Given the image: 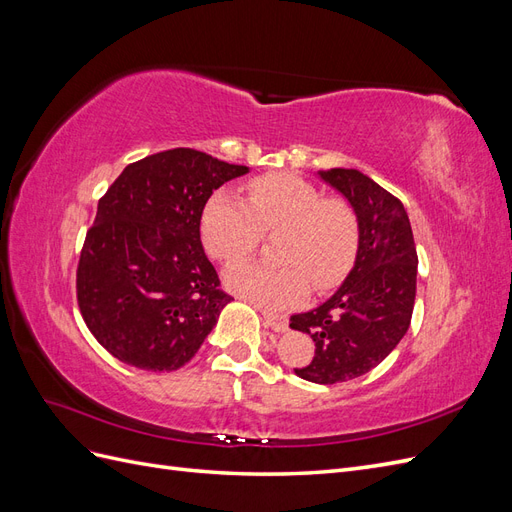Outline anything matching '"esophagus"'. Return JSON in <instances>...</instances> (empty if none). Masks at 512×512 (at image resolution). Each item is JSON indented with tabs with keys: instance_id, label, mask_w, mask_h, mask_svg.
I'll use <instances>...</instances> for the list:
<instances>
[{
	"instance_id": "esophagus-1",
	"label": "esophagus",
	"mask_w": 512,
	"mask_h": 512,
	"mask_svg": "<svg viewBox=\"0 0 512 512\" xmlns=\"http://www.w3.org/2000/svg\"><path fill=\"white\" fill-rule=\"evenodd\" d=\"M262 318H265V324L269 329H273L275 333H282V331H286L288 329V320H286V316H280V314H271V312H262Z\"/></svg>"
}]
</instances>
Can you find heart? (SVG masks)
<instances>
[{"label": "heart", "instance_id": "1", "mask_svg": "<svg viewBox=\"0 0 512 512\" xmlns=\"http://www.w3.org/2000/svg\"><path fill=\"white\" fill-rule=\"evenodd\" d=\"M273 241L277 265L241 262L226 273V286L267 309L299 303L312 290L337 286L359 247V222L342 198L324 196L314 183L290 173H269L247 183V203L215 192L200 215V235L211 258L237 262L250 256L262 235Z\"/></svg>", "mask_w": 512, "mask_h": 512}]
</instances>
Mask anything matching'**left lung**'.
I'll use <instances>...</instances> for the list:
<instances>
[{"mask_svg": "<svg viewBox=\"0 0 512 512\" xmlns=\"http://www.w3.org/2000/svg\"><path fill=\"white\" fill-rule=\"evenodd\" d=\"M320 177L342 192L359 220V252L346 282L312 312L290 316L294 331L314 339L316 352L297 376L316 384L359 378L382 363L406 335L418 256L401 200L354 168Z\"/></svg>", "mask_w": 512, "mask_h": 512, "instance_id": "8db88e82", "label": "left lung"}]
</instances>
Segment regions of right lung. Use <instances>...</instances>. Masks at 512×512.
Listing matches in <instances>:
<instances>
[{
  "label": "right lung",
  "mask_w": 512,
  "mask_h": 512,
  "mask_svg": "<svg viewBox=\"0 0 512 512\" xmlns=\"http://www.w3.org/2000/svg\"><path fill=\"white\" fill-rule=\"evenodd\" d=\"M247 173L177 147L128 164L98 200L76 267L87 329L121 363L173 371L188 363L230 294L200 243L213 190Z\"/></svg>",
  "instance_id": "obj_1"
}]
</instances>
